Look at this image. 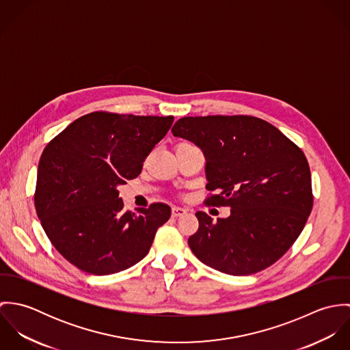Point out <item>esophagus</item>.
I'll return each mask as SVG.
<instances>
[{"label":"esophagus","instance_id":"esophagus-1","mask_svg":"<svg viewBox=\"0 0 350 350\" xmlns=\"http://www.w3.org/2000/svg\"><path fill=\"white\" fill-rule=\"evenodd\" d=\"M187 210L183 208V207H179V206H174L172 207V217H180L183 214H186Z\"/></svg>","mask_w":350,"mask_h":350}]
</instances>
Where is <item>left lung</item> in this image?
<instances>
[{
  "label": "left lung",
  "instance_id": "1",
  "mask_svg": "<svg viewBox=\"0 0 350 350\" xmlns=\"http://www.w3.org/2000/svg\"><path fill=\"white\" fill-rule=\"evenodd\" d=\"M172 135L204 154L207 204L229 206L228 218L197 211L193 253L219 272L245 276L278 261L299 237L312 208L304 153L278 128L252 116L183 117Z\"/></svg>",
  "mask_w": 350,
  "mask_h": 350
}]
</instances>
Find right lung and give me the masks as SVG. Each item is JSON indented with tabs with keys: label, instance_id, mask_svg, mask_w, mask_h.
Returning a JSON list of instances; mask_svg holds the SVG:
<instances>
[{
	"label": "right lung",
	"instance_id": "1",
	"mask_svg": "<svg viewBox=\"0 0 350 350\" xmlns=\"http://www.w3.org/2000/svg\"><path fill=\"white\" fill-rule=\"evenodd\" d=\"M172 116L94 111L70 124L43 150L35 206L52 245L93 273L124 271L147 256L171 217L165 203L124 210L117 187L135 179Z\"/></svg>",
	"mask_w": 350,
	"mask_h": 350
}]
</instances>
